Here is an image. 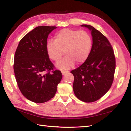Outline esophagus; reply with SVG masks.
<instances>
[{
    "instance_id": "esophagus-1",
    "label": "esophagus",
    "mask_w": 131,
    "mask_h": 131,
    "mask_svg": "<svg viewBox=\"0 0 131 131\" xmlns=\"http://www.w3.org/2000/svg\"><path fill=\"white\" fill-rule=\"evenodd\" d=\"M61 72H62V75H64L65 74H66L67 73H68L69 71H68V70H62Z\"/></svg>"
}]
</instances>
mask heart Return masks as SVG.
Listing matches in <instances>:
<instances>
[{"instance_id": "b5f03b06", "label": "heart", "mask_w": 131, "mask_h": 131, "mask_svg": "<svg viewBox=\"0 0 131 131\" xmlns=\"http://www.w3.org/2000/svg\"><path fill=\"white\" fill-rule=\"evenodd\" d=\"M92 46V39L84 31L64 29L56 34L54 41H49L46 50L49 58L58 62L64 53L66 56L57 63L56 67L62 70L69 69L75 63L81 64L89 56Z\"/></svg>"}]
</instances>
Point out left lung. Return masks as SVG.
Instances as JSON below:
<instances>
[{
    "label": "left lung",
    "instance_id": "left-lung-1",
    "mask_svg": "<svg viewBox=\"0 0 131 131\" xmlns=\"http://www.w3.org/2000/svg\"><path fill=\"white\" fill-rule=\"evenodd\" d=\"M81 26L91 31L92 47L86 61L70 73L74 76L75 96L82 101L92 102L110 89L114 79L115 58L112 47L104 35L91 25Z\"/></svg>",
    "mask_w": 131,
    "mask_h": 131
}]
</instances>
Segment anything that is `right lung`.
I'll use <instances>...</instances> for the list:
<instances>
[{"instance_id":"right-lung-1","label":"right lung","mask_w":131,"mask_h":131,"mask_svg":"<svg viewBox=\"0 0 131 131\" xmlns=\"http://www.w3.org/2000/svg\"><path fill=\"white\" fill-rule=\"evenodd\" d=\"M56 28L36 27L20 40L15 52L13 69L18 86L27 99L35 103L46 102L55 96L62 78L60 70H53L46 50L48 36Z\"/></svg>"}]
</instances>
